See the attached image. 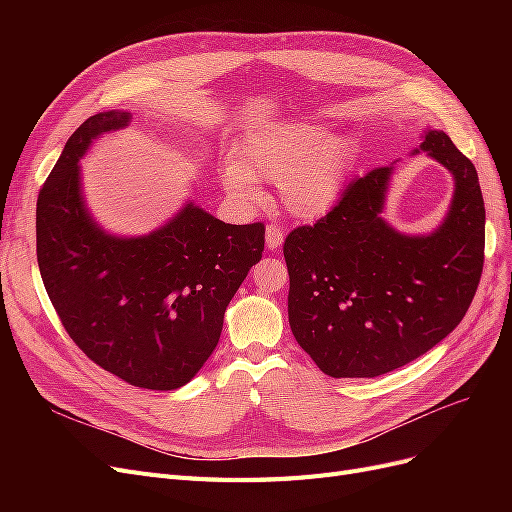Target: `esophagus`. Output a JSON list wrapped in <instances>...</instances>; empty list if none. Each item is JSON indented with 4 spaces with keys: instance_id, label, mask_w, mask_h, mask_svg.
<instances>
[{
    "instance_id": "obj_1",
    "label": "esophagus",
    "mask_w": 512,
    "mask_h": 512,
    "mask_svg": "<svg viewBox=\"0 0 512 512\" xmlns=\"http://www.w3.org/2000/svg\"><path fill=\"white\" fill-rule=\"evenodd\" d=\"M265 243L269 250H277L284 243V230L277 224H269L265 230Z\"/></svg>"
}]
</instances>
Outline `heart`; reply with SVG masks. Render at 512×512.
I'll return each mask as SVG.
<instances>
[{
    "label": "heart",
    "instance_id": "heart-1",
    "mask_svg": "<svg viewBox=\"0 0 512 512\" xmlns=\"http://www.w3.org/2000/svg\"><path fill=\"white\" fill-rule=\"evenodd\" d=\"M354 158L348 134H327L312 123H269L243 136L237 162H224L220 177L228 196L243 205L260 200L256 179L273 181L290 213L314 220L339 203Z\"/></svg>",
    "mask_w": 512,
    "mask_h": 512
}]
</instances>
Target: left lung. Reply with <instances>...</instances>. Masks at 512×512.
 I'll list each match as a JSON object with an SVG mask.
<instances>
[{
	"label": "left lung",
	"mask_w": 512,
	"mask_h": 512,
	"mask_svg": "<svg viewBox=\"0 0 512 512\" xmlns=\"http://www.w3.org/2000/svg\"><path fill=\"white\" fill-rule=\"evenodd\" d=\"M425 151L455 179L442 224L406 235L382 218L393 166L352 181L314 226L286 237L294 339L331 378H376L431 350L466 316L485 260V203L474 164L442 130Z\"/></svg>",
	"instance_id": "8db88e82"
}]
</instances>
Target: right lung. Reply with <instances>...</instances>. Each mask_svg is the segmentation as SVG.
Here are the masks:
<instances>
[{"label": "right lung", "instance_id": "1", "mask_svg": "<svg viewBox=\"0 0 512 512\" xmlns=\"http://www.w3.org/2000/svg\"><path fill=\"white\" fill-rule=\"evenodd\" d=\"M130 117L98 113L68 138L38 194V267L61 324L91 361L141 389L173 391L218 346L226 307L262 258L265 226L226 224L188 200L149 235L106 232L85 205L79 162Z\"/></svg>", "mask_w": 512, "mask_h": 512}]
</instances>
